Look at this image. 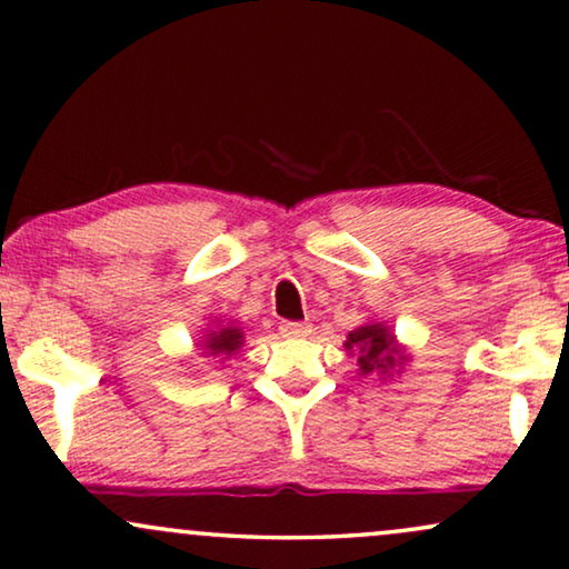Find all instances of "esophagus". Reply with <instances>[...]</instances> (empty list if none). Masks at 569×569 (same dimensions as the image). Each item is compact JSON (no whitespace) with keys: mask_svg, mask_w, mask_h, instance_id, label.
Masks as SVG:
<instances>
[{"mask_svg":"<svg viewBox=\"0 0 569 569\" xmlns=\"http://www.w3.org/2000/svg\"><path fill=\"white\" fill-rule=\"evenodd\" d=\"M312 332L309 322H280V336L283 338H307Z\"/></svg>","mask_w":569,"mask_h":569,"instance_id":"esophagus-1","label":"esophagus"}]
</instances>
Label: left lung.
<instances>
[{"instance_id":"left-lung-1","label":"left lung","mask_w":569,"mask_h":569,"mask_svg":"<svg viewBox=\"0 0 569 569\" xmlns=\"http://www.w3.org/2000/svg\"><path fill=\"white\" fill-rule=\"evenodd\" d=\"M346 348H356L363 375L380 372V369L388 372V367L396 363L392 353H398L396 338H392L390 330L382 328V325H363V328L348 332Z\"/></svg>"}]
</instances>
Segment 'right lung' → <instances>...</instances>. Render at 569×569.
<instances>
[{
	"instance_id": "right-lung-1",
	"label": "right lung",
	"mask_w": 569,
	"mask_h": 569,
	"mask_svg": "<svg viewBox=\"0 0 569 569\" xmlns=\"http://www.w3.org/2000/svg\"><path fill=\"white\" fill-rule=\"evenodd\" d=\"M241 346V332L239 328H221V330H213L208 336L206 343H202V348L210 356H231L237 348Z\"/></svg>"
}]
</instances>
